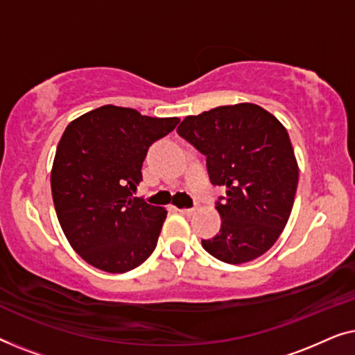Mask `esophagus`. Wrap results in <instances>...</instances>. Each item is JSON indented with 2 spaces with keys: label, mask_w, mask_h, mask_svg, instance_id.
<instances>
[{
  "label": "esophagus",
  "mask_w": 355,
  "mask_h": 355,
  "mask_svg": "<svg viewBox=\"0 0 355 355\" xmlns=\"http://www.w3.org/2000/svg\"><path fill=\"white\" fill-rule=\"evenodd\" d=\"M176 210L181 213V215H186V216H191L193 211H196V208H176Z\"/></svg>",
  "instance_id": "1"
}]
</instances>
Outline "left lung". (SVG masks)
Returning <instances> with one entry per match:
<instances>
[{"mask_svg": "<svg viewBox=\"0 0 355 355\" xmlns=\"http://www.w3.org/2000/svg\"><path fill=\"white\" fill-rule=\"evenodd\" d=\"M178 134L205 155L213 186L226 187L216 202L221 230L202 241L203 249L232 265L263 255L283 232L297 191L288 130L261 106L239 103L187 116Z\"/></svg>", "mask_w": 355, "mask_h": 355, "instance_id": "left-lung-1", "label": "left lung"}]
</instances>
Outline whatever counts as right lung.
I'll return each instance as SVG.
<instances>
[{"label":"right lung","mask_w":355,"mask_h":355,"mask_svg":"<svg viewBox=\"0 0 355 355\" xmlns=\"http://www.w3.org/2000/svg\"><path fill=\"white\" fill-rule=\"evenodd\" d=\"M178 118H150L105 105L67 125L51 169V193L77 254L106 273H125L152 255L166 210L134 197L150 145Z\"/></svg>","instance_id":"add662e5"}]
</instances>
